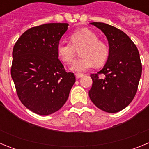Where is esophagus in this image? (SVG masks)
Masks as SVG:
<instances>
[{"label": "esophagus", "mask_w": 149, "mask_h": 149, "mask_svg": "<svg viewBox=\"0 0 149 149\" xmlns=\"http://www.w3.org/2000/svg\"><path fill=\"white\" fill-rule=\"evenodd\" d=\"M75 76H76V78L79 79V78H81V77H82L83 76H84V74H81V73H76V74H75Z\"/></svg>", "instance_id": "34e87169"}]
</instances>
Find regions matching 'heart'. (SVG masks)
Segmentation results:
<instances>
[{
  "label": "heart",
  "instance_id": "1",
  "mask_svg": "<svg viewBox=\"0 0 149 149\" xmlns=\"http://www.w3.org/2000/svg\"><path fill=\"white\" fill-rule=\"evenodd\" d=\"M71 42H60L56 45L58 56L65 63H70L75 56L76 49H80L81 56L72 63V70L77 72L87 71L94 65H103L110 55L108 46L93 31L87 28L81 29L72 33Z\"/></svg>",
  "mask_w": 149,
  "mask_h": 149
}]
</instances>
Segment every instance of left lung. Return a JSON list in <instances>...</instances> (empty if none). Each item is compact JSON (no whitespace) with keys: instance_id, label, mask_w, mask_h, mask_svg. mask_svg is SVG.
<instances>
[{"instance_id":"left-lung-1","label":"left lung","mask_w":149,"mask_h":149,"mask_svg":"<svg viewBox=\"0 0 149 149\" xmlns=\"http://www.w3.org/2000/svg\"><path fill=\"white\" fill-rule=\"evenodd\" d=\"M91 24L99 28L108 39L110 55L100 72L91 74V101L107 113H117L134 99L142 74L139 54L128 36L119 29L101 22ZM103 74L104 78H100Z\"/></svg>"}]
</instances>
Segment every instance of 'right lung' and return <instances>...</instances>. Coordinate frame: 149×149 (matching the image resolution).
Returning a JSON list of instances; mask_svg holds the SVG:
<instances>
[{
    "label": "right lung",
    "mask_w": 149,
    "mask_h": 149,
    "mask_svg": "<svg viewBox=\"0 0 149 149\" xmlns=\"http://www.w3.org/2000/svg\"><path fill=\"white\" fill-rule=\"evenodd\" d=\"M68 27L49 23L26 30L13 51L11 76L18 98L39 115H50L65 104L75 83L58 59L56 45Z\"/></svg>",
    "instance_id": "1"
}]
</instances>
